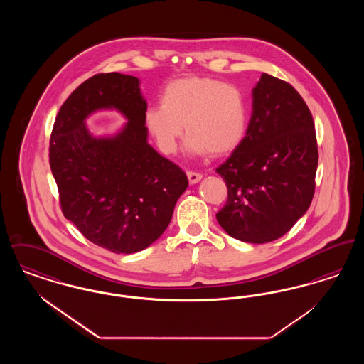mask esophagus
Listing matches in <instances>:
<instances>
[{
    "mask_svg": "<svg viewBox=\"0 0 364 364\" xmlns=\"http://www.w3.org/2000/svg\"><path fill=\"white\" fill-rule=\"evenodd\" d=\"M187 177H188L190 184H196L198 181L202 180V174L196 173V172H187Z\"/></svg>",
    "mask_w": 364,
    "mask_h": 364,
    "instance_id": "obj_1",
    "label": "esophagus"
}]
</instances>
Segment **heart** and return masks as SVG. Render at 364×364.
<instances>
[{
    "label": "heart",
    "mask_w": 364,
    "mask_h": 364,
    "mask_svg": "<svg viewBox=\"0 0 364 364\" xmlns=\"http://www.w3.org/2000/svg\"><path fill=\"white\" fill-rule=\"evenodd\" d=\"M161 106L144 113V127L164 154H173L183 125L187 151L224 156L247 134L248 104L242 91L211 77L190 76L171 82L159 95Z\"/></svg>",
    "instance_id": "heart-1"
}]
</instances>
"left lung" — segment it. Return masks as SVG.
<instances>
[{"mask_svg": "<svg viewBox=\"0 0 364 364\" xmlns=\"http://www.w3.org/2000/svg\"><path fill=\"white\" fill-rule=\"evenodd\" d=\"M318 146L311 112L289 83L262 73L242 144L215 169L228 187L217 221L237 240H277L311 205Z\"/></svg>", "mask_w": 364, "mask_h": 364, "instance_id": "8db88e82", "label": "left lung"}]
</instances>
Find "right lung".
<instances>
[{
  "label": "right lung",
  "instance_id": "add662e5",
  "mask_svg": "<svg viewBox=\"0 0 364 364\" xmlns=\"http://www.w3.org/2000/svg\"><path fill=\"white\" fill-rule=\"evenodd\" d=\"M102 108L119 109L129 122L116 136L97 139L85 119ZM146 110L138 77L98 73L63 104L50 136L63 214L87 240L116 254L156 242L188 187L186 173L149 144Z\"/></svg>",
  "mask_w": 364,
  "mask_h": 364
}]
</instances>
